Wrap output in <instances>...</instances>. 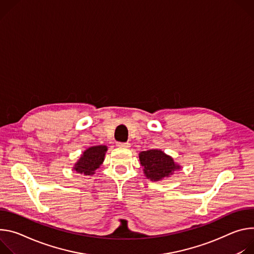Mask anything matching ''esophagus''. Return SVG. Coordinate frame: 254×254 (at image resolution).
<instances>
[{
    "label": "esophagus",
    "instance_id": "obj_1",
    "mask_svg": "<svg viewBox=\"0 0 254 254\" xmlns=\"http://www.w3.org/2000/svg\"><path fill=\"white\" fill-rule=\"evenodd\" d=\"M117 146L124 147V148H129L130 147V143L129 142H117Z\"/></svg>",
    "mask_w": 254,
    "mask_h": 254
}]
</instances>
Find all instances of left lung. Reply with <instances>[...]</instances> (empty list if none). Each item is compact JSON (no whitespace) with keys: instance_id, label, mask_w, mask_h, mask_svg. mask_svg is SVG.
<instances>
[{"instance_id":"1","label":"left lung","mask_w":254,"mask_h":254,"mask_svg":"<svg viewBox=\"0 0 254 254\" xmlns=\"http://www.w3.org/2000/svg\"><path fill=\"white\" fill-rule=\"evenodd\" d=\"M140 163L143 166V171L149 180L153 182L160 181L168 176L173 175L180 165L176 164L174 159L166 155L159 149H150L139 153Z\"/></svg>"}]
</instances>
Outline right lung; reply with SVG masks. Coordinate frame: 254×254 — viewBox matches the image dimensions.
Listing matches in <instances>:
<instances>
[{
  "mask_svg": "<svg viewBox=\"0 0 254 254\" xmlns=\"http://www.w3.org/2000/svg\"><path fill=\"white\" fill-rule=\"evenodd\" d=\"M106 151L107 146L105 145H98L88 148L75 163L73 170L86 176L94 175L95 171L103 163Z\"/></svg>",
  "mask_w": 254,
  "mask_h": 254,
  "instance_id": "obj_1",
  "label": "right lung"
}]
</instances>
